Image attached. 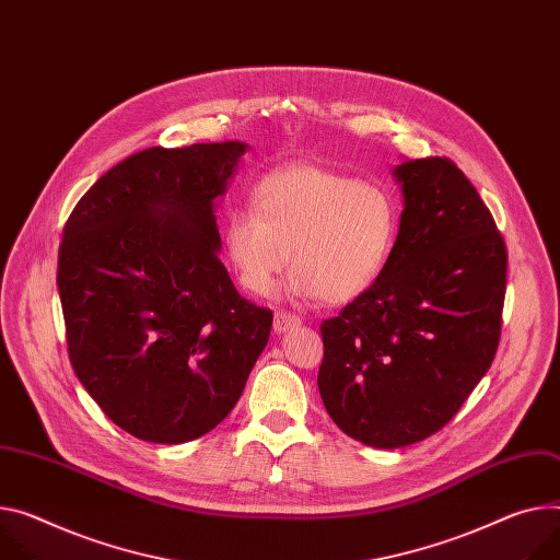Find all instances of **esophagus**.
<instances>
[{
    "label": "esophagus",
    "mask_w": 560,
    "mask_h": 560,
    "mask_svg": "<svg viewBox=\"0 0 560 560\" xmlns=\"http://www.w3.org/2000/svg\"><path fill=\"white\" fill-rule=\"evenodd\" d=\"M295 327H300V318L295 314H287V312H278L273 316V331L276 334H287L293 331Z\"/></svg>",
    "instance_id": "1"
}]
</instances>
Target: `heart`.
<instances>
[{
	"label": "heart",
	"mask_w": 560,
	"mask_h": 560,
	"mask_svg": "<svg viewBox=\"0 0 560 560\" xmlns=\"http://www.w3.org/2000/svg\"><path fill=\"white\" fill-rule=\"evenodd\" d=\"M250 206L229 210L222 242L253 295H267L291 260L293 295L352 303L388 267L399 235L388 190L316 163L267 170L250 186Z\"/></svg>",
	"instance_id": "obj_1"
}]
</instances>
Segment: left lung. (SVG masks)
<instances>
[{
  "label": "left lung",
  "instance_id": "1",
  "mask_svg": "<svg viewBox=\"0 0 560 560\" xmlns=\"http://www.w3.org/2000/svg\"><path fill=\"white\" fill-rule=\"evenodd\" d=\"M404 210L388 267L320 325L318 390L334 423L372 448L430 438L493 363L506 248L464 172L442 156L393 167Z\"/></svg>",
  "mask_w": 560,
  "mask_h": 560
}]
</instances>
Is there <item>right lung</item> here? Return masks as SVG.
Instances as JSON below:
<instances>
[{"instance_id": "1", "label": "right lung", "mask_w": 560, "mask_h": 560, "mask_svg": "<svg viewBox=\"0 0 560 560\" xmlns=\"http://www.w3.org/2000/svg\"><path fill=\"white\" fill-rule=\"evenodd\" d=\"M246 150L137 152L84 192L65 226L58 291L73 372L139 440L206 435L269 342L271 310L237 293L218 255L214 208Z\"/></svg>"}]
</instances>
